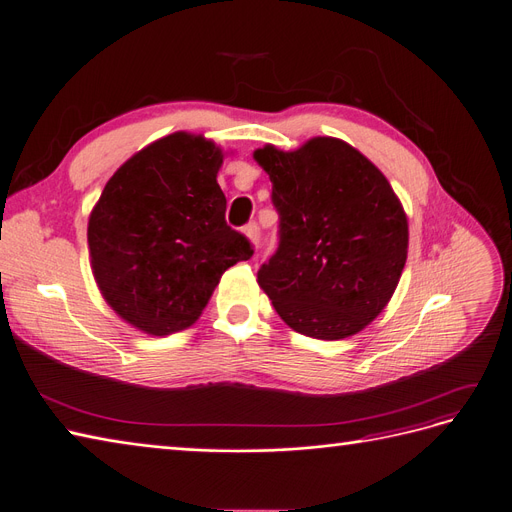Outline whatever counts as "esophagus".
<instances>
[{
  "label": "esophagus",
  "mask_w": 512,
  "mask_h": 512,
  "mask_svg": "<svg viewBox=\"0 0 512 512\" xmlns=\"http://www.w3.org/2000/svg\"><path fill=\"white\" fill-rule=\"evenodd\" d=\"M244 234L251 238V242L255 244V246H259V242H261V232H259V225L257 223H249L244 227Z\"/></svg>",
  "instance_id": "1"
}]
</instances>
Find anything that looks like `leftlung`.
Here are the masks:
<instances>
[{"label": "left lung", "mask_w": 512, "mask_h": 512, "mask_svg": "<svg viewBox=\"0 0 512 512\" xmlns=\"http://www.w3.org/2000/svg\"><path fill=\"white\" fill-rule=\"evenodd\" d=\"M255 160L270 175L280 219L259 287L301 335L335 342L363 331L386 308L407 261V215L388 179L333 137L295 151L266 145Z\"/></svg>", "instance_id": "8db88e82"}]
</instances>
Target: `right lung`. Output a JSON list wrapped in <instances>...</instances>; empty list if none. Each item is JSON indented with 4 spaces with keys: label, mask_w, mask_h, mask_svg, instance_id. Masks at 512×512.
Listing matches in <instances>:
<instances>
[{
    "label": "right lung",
    "mask_w": 512,
    "mask_h": 512,
    "mask_svg": "<svg viewBox=\"0 0 512 512\" xmlns=\"http://www.w3.org/2000/svg\"><path fill=\"white\" fill-rule=\"evenodd\" d=\"M221 162L213 141L173 132L126 160L92 208L94 280L132 327L149 335L192 327L221 274L251 259L249 238L225 223Z\"/></svg>",
    "instance_id": "1"
}]
</instances>
